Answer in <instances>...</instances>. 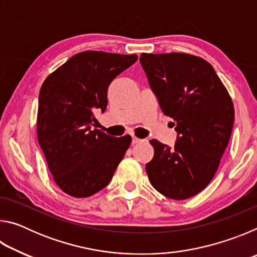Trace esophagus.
Instances as JSON below:
<instances>
[{"mask_svg": "<svg viewBox=\"0 0 257 257\" xmlns=\"http://www.w3.org/2000/svg\"><path fill=\"white\" fill-rule=\"evenodd\" d=\"M144 142V139H141L136 136H133V144H139V143Z\"/></svg>", "mask_w": 257, "mask_h": 257, "instance_id": "esophagus-1", "label": "esophagus"}]
</instances>
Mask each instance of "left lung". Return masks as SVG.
<instances>
[{
	"label": "left lung",
	"instance_id": "8db88e82",
	"mask_svg": "<svg viewBox=\"0 0 257 257\" xmlns=\"http://www.w3.org/2000/svg\"><path fill=\"white\" fill-rule=\"evenodd\" d=\"M141 64L161 110L173 119V147L150 142L146 164L152 186L172 199L193 197L210 184L231 136L234 108L214 69L186 53H142Z\"/></svg>",
	"mask_w": 257,
	"mask_h": 257
}]
</instances>
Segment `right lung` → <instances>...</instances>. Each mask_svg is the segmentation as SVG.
Wrapping results in <instances>:
<instances>
[{"label":"right lung","instance_id":"obj_1","mask_svg":"<svg viewBox=\"0 0 257 257\" xmlns=\"http://www.w3.org/2000/svg\"><path fill=\"white\" fill-rule=\"evenodd\" d=\"M136 54L85 51L73 55L43 82L37 138L55 184L72 197H89L111 181L132 137L98 129L94 112L105 111L112 80L136 62Z\"/></svg>","mask_w":257,"mask_h":257}]
</instances>
